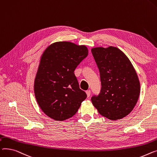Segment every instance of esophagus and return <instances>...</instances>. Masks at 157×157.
Masks as SVG:
<instances>
[{
    "mask_svg": "<svg viewBox=\"0 0 157 157\" xmlns=\"http://www.w3.org/2000/svg\"><path fill=\"white\" fill-rule=\"evenodd\" d=\"M90 93H91V92H90V90H87L86 91V94H87V97H89V96H90Z\"/></svg>",
    "mask_w": 157,
    "mask_h": 157,
    "instance_id": "obj_1",
    "label": "esophagus"
}]
</instances>
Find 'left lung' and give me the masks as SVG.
Returning <instances> with one entry per match:
<instances>
[{"label":"left lung","instance_id":"obj_1","mask_svg":"<svg viewBox=\"0 0 157 157\" xmlns=\"http://www.w3.org/2000/svg\"><path fill=\"white\" fill-rule=\"evenodd\" d=\"M100 73L101 89L91 98L99 114L112 121L129 114L139 98L140 84L129 59L117 48L91 49Z\"/></svg>","mask_w":157,"mask_h":157}]
</instances>
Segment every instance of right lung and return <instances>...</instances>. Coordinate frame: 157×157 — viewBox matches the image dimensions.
I'll list each match as a JSON object with an SVG mask.
<instances>
[{
    "mask_svg": "<svg viewBox=\"0 0 157 157\" xmlns=\"http://www.w3.org/2000/svg\"><path fill=\"white\" fill-rule=\"evenodd\" d=\"M88 55L85 45L55 42L41 56L34 84L36 101L45 114L56 121L71 118L87 98L74 71Z\"/></svg>",
    "mask_w": 157,
    "mask_h": 157,
    "instance_id": "obj_1",
    "label": "right lung"
}]
</instances>
